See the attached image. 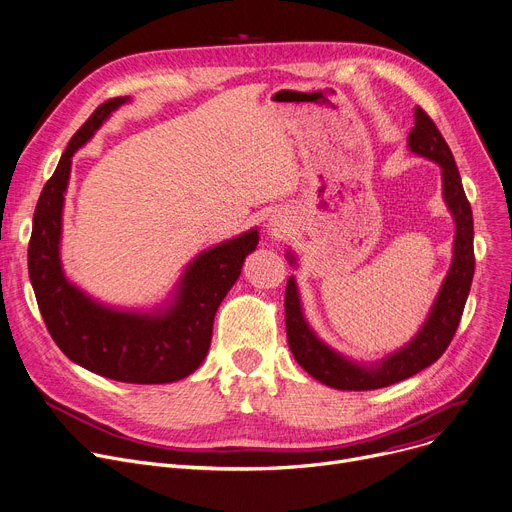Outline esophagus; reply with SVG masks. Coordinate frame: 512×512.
<instances>
[{"mask_svg":"<svg viewBox=\"0 0 512 512\" xmlns=\"http://www.w3.org/2000/svg\"><path fill=\"white\" fill-rule=\"evenodd\" d=\"M272 227H279V223H272Z\"/></svg>","mask_w":512,"mask_h":512,"instance_id":"esophagus-1","label":"esophagus"}]
</instances>
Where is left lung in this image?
<instances>
[{
  "instance_id": "1",
  "label": "left lung",
  "mask_w": 512,
  "mask_h": 512,
  "mask_svg": "<svg viewBox=\"0 0 512 512\" xmlns=\"http://www.w3.org/2000/svg\"><path fill=\"white\" fill-rule=\"evenodd\" d=\"M408 149L441 166L443 199L455 221L453 260L449 272L416 336L402 348L393 350L391 355L379 359L377 363L352 361L340 355L338 350L328 346L313 332V328L305 320L295 277H289L287 281L285 324L289 348L295 361L311 377H316L320 383L334 389L369 391L387 387L391 383L408 379L435 363L455 336L469 295L471 279H474L476 258L471 207L467 203L461 176L447 141L420 106H416L414 110V129L408 135ZM287 260L291 266H297V258L293 256V252H287Z\"/></svg>"
}]
</instances>
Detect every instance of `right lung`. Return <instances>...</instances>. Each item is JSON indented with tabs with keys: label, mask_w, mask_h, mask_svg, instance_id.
Here are the masks:
<instances>
[{
	"label": "right lung",
	"mask_w": 512,
	"mask_h": 512,
	"mask_svg": "<svg viewBox=\"0 0 512 512\" xmlns=\"http://www.w3.org/2000/svg\"><path fill=\"white\" fill-rule=\"evenodd\" d=\"M127 102L129 96L104 102L71 137L36 203L28 274L47 330L67 359L114 381L172 383L205 361L217 307L240 279L244 260L256 250L260 235L258 227H252L192 258L170 297L151 309L112 307L71 283L61 264L71 157Z\"/></svg>",
	"instance_id": "right-lung-1"
}]
</instances>
